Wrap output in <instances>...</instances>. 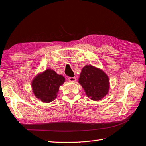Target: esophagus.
<instances>
[{
  "instance_id": "esophagus-1",
  "label": "esophagus",
  "mask_w": 146,
  "mask_h": 146,
  "mask_svg": "<svg viewBox=\"0 0 146 146\" xmlns=\"http://www.w3.org/2000/svg\"><path fill=\"white\" fill-rule=\"evenodd\" d=\"M68 80L69 82H75L76 81V77H69Z\"/></svg>"
}]
</instances>
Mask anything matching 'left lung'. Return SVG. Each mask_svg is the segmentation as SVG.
Listing matches in <instances>:
<instances>
[{
    "label": "left lung",
    "instance_id": "8db88e82",
    "mask_svg": "<svg viewBox=\"0 0 146 146\" xmlns=\"http://www.w3.org/2000/svg\"><path fill=\"white\" fill-rule=\"evenodd\" d=\"M78 83L90 99L100 100L108 94L110 90L109 77L104 70L91 64L82 68Z\"/></svg>",
    "mask_w": 146,
    "mask_h": 146
}]
</instances>
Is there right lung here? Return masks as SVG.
I'll return each mask as SVG.
<instances>
[{
    "instance_id": "add662e5",
    "label": "right lung",
    "mask_w": 146,
    "mask_h": 146,
    "mask_svg": "<svg viewBox=\"0 0 146 146\" xmlns=\"http://www.w3.org/2000/svg\"><path fill=\"white\" fill-rule=\"evenodd\" d=\"M65 82V78L55 70L47 69L38 74L32 81L35 96L44 103H49L57 97L59 88Z\"/></svg>"
}]
</instances>
